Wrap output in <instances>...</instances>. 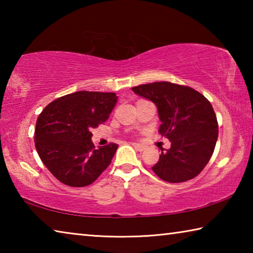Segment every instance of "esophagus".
<instances>
[{
  "instance_id": "esophagus-1",
  "label": "esophagus",
  "mask_w": 253,
  "mask_h": 253,
  "mask_svg": "<svg viewBox=\"0 0 253 253\" xmlns=\"http://www.w3.org/2000/svg\"><path fill=\"white\" fill-rule=\"evenodd\" d=\"M131 145L132 146H134L137 151H139V152H142V151H144L145 149V146L144 145H142V144H138V143H131Z\"/></svg>"
}]
</instances>
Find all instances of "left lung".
<instances>
[{
	"instance_id": "obj_1",
	"label": "left lung",
	"mask_w": 253,
	"mask_h": 253,
	"mask_svg": "<svg viewBox=\"0 0 253 253\" xmlns=\"http://www.w3.org/2000/svg\"><path fill=\"white\" fill-rule=\"evenodd\" d=\"M156 105L160 134L170 142L152 169L169 183H181L202 172L215 148L219 126L213 107L202 93L187 85L160 81L132 87Z\"/></svg>"
}]
</instances>
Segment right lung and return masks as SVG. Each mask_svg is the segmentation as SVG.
I'll use <instances>...</instances> for the list:
<instances>
[{"label": "right lung", "mask_w": 253, "mask_h": 253, "mask_svg": "<svg viewBox=\"0 0 253 253\" xmlns=\"http://www.w3.org/2000/svg\"><path fill=\"white\" fill-rule=\"evenodd\" d=\"M115 92L77 91L45 107L37 121L34 142L41 161L66 185H90L108 168L118 145L96 148L91 129L108 119Z\"/></svg>", "instance_id": "1"}]
</instances>
